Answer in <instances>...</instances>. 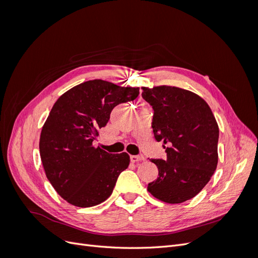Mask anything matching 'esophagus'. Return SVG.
I'll list each match as a JSON object with an SVG mask.
<instances>
[{"instance_id": "34e87169", "label": "esophagus", "mask_w": 258, "mask_h": 258, "mask_svg": "<svg viewBox=\"0 0 258 258\" xmlns=\"http://www.w3.org/2000/svg\"><path fill=\"white\" fill-rule=\"evenodd\" d=\"M130 160L132 162H139V161H142L144 160V157L141 155H131L130 156Z\"/></svg>"}]
</instances>
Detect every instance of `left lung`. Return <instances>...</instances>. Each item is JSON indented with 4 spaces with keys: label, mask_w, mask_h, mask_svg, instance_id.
<instances>
[{
    "label": "left lung",
    "mask_w": 258,
    "mask_h": 258,
    "mask_svg": "<svg viewBox=\"0 0 258 258\" xmlns=\"http://www.w3.org/2000/svg\"><path fill=\"white\" fill-rule=\"evenodd\" d=\"M154 110L155 139L168 144L167 159H152L158 177L147 190L167 204H181L201 191L216 170L218 126L206 101L172 86L142 87Z\"/></svg>",
    "instance_id": "left-lung-1"
}]
</instances>
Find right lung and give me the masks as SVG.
<instances>
[{"label":"right lung","instance_id":"right-lung-1","mask_svg":"<svg viewBox=\"0 0 258 258\" xmlns=\"http://www.w3.org/2000/svg\"><path fill=\"white\" fill-rule=\"evenodd\" d=\"M139 89L93 80L68 90L53 104L42 128L40 155L48 181L69 204L89 208L112 195L130 157L108 154L92 142L113 108L134 101Z\"/></svg>","mask_w":258,"mask_h":258}]
</instances>
